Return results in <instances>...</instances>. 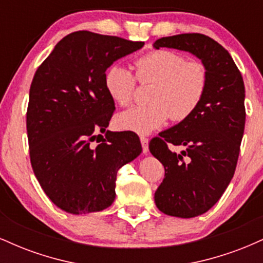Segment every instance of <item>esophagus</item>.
I'll return each mask as SVG.
<instances>
[{"label": "esophagus", "instance_id": "esophagus-1", "mask_svg": "<svg viewBox=\"0 0 263 263\" xmlns=\"http://www.w3.org/2000/svg\"><path fill=\"white\" fill-rule=\"evenodd\" d=\"M140 141H141L142 151H143V153L148 152V138H147L146 136H141Z\"/></svg>", "mask_w": 263, "mask_h": 263}]
</instances>
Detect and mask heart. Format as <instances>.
<instances>
[{
    "mask_svg": "<svg viewBox=\"0 0 263 263\" xmlns=\"http://www.w3.org/2000/svg\"><path fill=\"white\" fill-rule=\"evenodd\" d=\"M135 75L120 64H112L104 75L107 95L120 106L134 99L136 79L141 84L155 83L147 105H138L117 116L121 129L144 135L162 127L171 119L188 120L195 114L206 93L209 74L203 62L186 60L185 55L170 49H155L135 60ZM136 78H135L134 77Z\"/></svg>",
    "mask_w": 263,
    "mask_h": 263,
    "instance_id": "obj_1",
    "label": "heart"
}]
</instances>
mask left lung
Segmentation results:
<instances>
[{"label": "left lung", "mask_w": 263, "mask_h": 263, "mask_svg": "<svg viewBox=\"0 0 263 263\" xmlns=\"http://www.w3.org/2000/svg\"><path fill=\"white\" fill-rule=\"evenodd\" d=\"M162 47L186 50L204 63L209 74L206 93L192 117L149 142V151L164 167L155 193L157 208L178 218L208 211L224 194L236 170L245 129V85L228 50L200 33L163 37ZM185 145L180 154L167 147Z\"/></svg>", "instance_id": "left-lung-1"}]
</instances>
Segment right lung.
Returning <instances> with one entry per match:
<instances>
[{
  "label": "right lung",
  "instance_id": "1",
  "mask_svg": "<svg viewBox=\"0 0 263 263\" xmlns=\"http://www.w3.org/2000/svg\"><path fill=\"white\" fill-rule=\"evenodd\" d=\"M143 44L78 31L38 66L27 107L29 158L42 189L60 209L75 215L106 209L116 195L117 172L141 153L135 132L106 131L115 102L104 75Z\"/></svg>",
  "mask_w": 263,
  "mask_h": 263
}]
</instances>
